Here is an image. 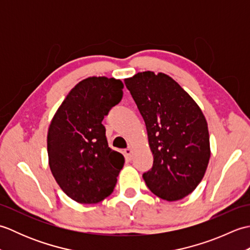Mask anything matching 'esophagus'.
Wrapping results in <instances>:
<instances>
[{"label":"esophagus","instance_id":"1","mask_svg":"<svg viewBox=\"0 0 250 250\" xmlns=\"http://www.w3.org/2000/svg\"><path fill=\"white\" fill-rule=\"evenodd\" d=\"M125 156L126 157V159H128V160H132V148L131 147H128L126 148V149H125Z\"/></svg>","mask_w":250,"mask_h":250}]
</instances>
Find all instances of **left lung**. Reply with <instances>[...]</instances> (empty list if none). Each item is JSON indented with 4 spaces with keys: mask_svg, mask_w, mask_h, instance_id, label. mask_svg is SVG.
<instances>
[{
    "mask_svg": "<svg viewBox=\"0 0 250 250\" xmlns=\"http://www.w3.org/2000/svg\"><path fill=\"white\" fill-rule=\"evenodd\" d=\"M145 121L153 164L143 174L153 194L177 201L201 183L210 157L205 117L194 100L163 73L125 79Z\"/></svg>",
    "mask_w": 250,
    "mask_h": 250,
    "instance_id": "left-lung-1",
    "label": "left lung"
}]
</instances>
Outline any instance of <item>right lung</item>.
<instances>
[{"label":"right lung","mask_w":250,"mask_h":250,"mask_svg":"<svg viewBox=\"0 0 250 250\" xmlns=\"http://www.w3.org/2000/svg\"><path fill=\"white\" fill-rule=\"evenodd\" d=\"M119 79L89 77L66 95L52 118L47 151L56 182L67 196L95 204L113 192L125 157L108 147L102 125L124 91Z\"/></svg>","instance_id":"obj_1"}]
</instances>
